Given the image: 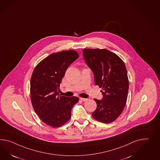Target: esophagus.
<instances>
[{"label":"esophagus","instance_id":"esophagus-1","mask_svg":"<svg viewBox=\"0 0 160 160\" xmlns=\"http://www.w3.org/2000/svg\"><path fill=\"white\" fill-rule=\"evenodd\" d=\"M80 100H81V101H83V102H85V101L87 100V98H80Z\"/></svg>","mask_w":160,"mask_h":160}]
</instances>
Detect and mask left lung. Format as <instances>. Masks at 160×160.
<instances>
[{"label":"left lung","instance_id":"left-lung-1","mask_svg":"<svg viewBox=\"0 0 160 160\" xmlns=\"http://www.w3.org/2000/svg\"><path fill=\"white\" fill-rule=\"evenodd\" d=\"M83 56L94 75V83L102 88V100L94 98L97 108L92 117L102 123L113 122L123 111L129 89L127 71L123 61L107 49H84Z\"/></svg>","mask_w":160,"mask_h":160}]
</instances>
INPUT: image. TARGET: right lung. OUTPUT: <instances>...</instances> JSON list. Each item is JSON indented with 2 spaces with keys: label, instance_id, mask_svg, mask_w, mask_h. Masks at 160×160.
<instances>
[{
  "label": "right lung",
  "instance_id": "obj_1",
  "mask_svg": "<svg viewBox=\"0 0 160 160\" xmlns=\"http://www.w3.org/2000/svg\"><path fill=\"white\" fill-rule=\"evenodd\" d=\"M79 57L72 50L53 53L35 68L30 81L31 100L34 111L42 121L59 127L71 117V110L79 101L76 96L59 95L60 84L66 70Z\"/></svg>",
  "mask_w": 160,
  "mask_h": 160
}]
</instances>
